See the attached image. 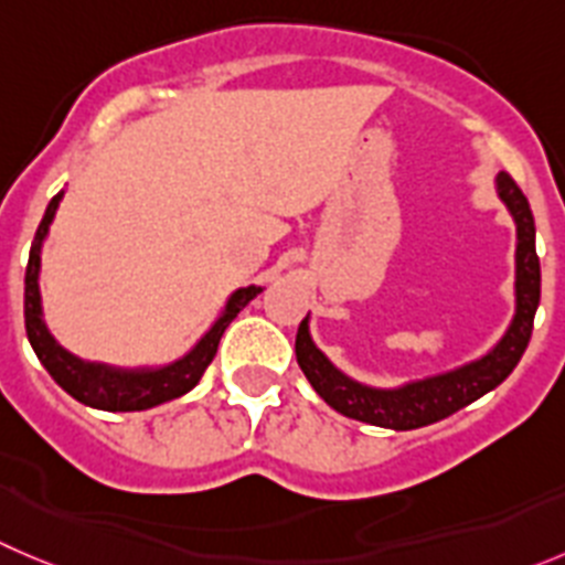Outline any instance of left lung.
<instances>
[{"instance_id": "1", "label": "left lung", "mask_w": 565, "mask_h": 565, "mask_svg": "<svg viewBox=\"0 0 565 565\" xmlns=\"http://www.w3.org/2000/svg\"><path fill=\"white\" fill-rule=\"evenodd\" d=\"M497 193L515 222V313L502 341L480 360L447 374L405 383L399 388H372L332 366L310 338V316H305L297 332V363L327 405L374 427L416 429L452 416L508 380L533 335L535 310L541 302V263L535 255V222L527 196L504 171L497 177Z\"/></svg>"}]
</instances>
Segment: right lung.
<instances>
[{
	"mask_svg": "<svg viewBox=\"0 0 565 565\" xmlns=\"http://www.w3.org/2000/svg\"><path fill=\"white\" fill-rule=\"evenodd\" d=\"M63 191L52 196L46 205L44 218L38 224L35 238L30 246V260H26L24 274V327L26 338H30L32 349H35L38 360L44 363L46 372L52 374L57 385L74 396L83 405L96 407V411H110V413H132V411H149L154 405L177 399V396L188 394L193 385L202 380L205 369L211 366V360L216 358L218 341H222L224 330L230 321L263 291L260 286H246L238 288L233 297L224 305L222 316L213 321L211 330L199 338L196 347L180 360L169 363V366L158 369H116L107 363H88L79 360L77 354L66 352L61 343L52 338L46 330L44 308H41V288H38V274H41V246H44L50 224L55 218L57 205H61Z\"/></svg>",
	"mask_w": 565,
	"mask_h": 565,
	"instance_id": "obj_1",
	"label": "right lung"
}]
</instances>
